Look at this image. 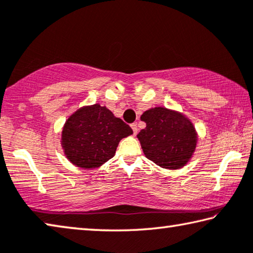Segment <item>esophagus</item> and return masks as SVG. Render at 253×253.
<instances>
[{"label": "esophagus", "mask_w": 253, "mask_h": 253, "mask_svg": "<svg viewBox=\"0 0 253 253\" xmlns=\"http://www.w3.org/2000/svg\"><path fill=\"white\" fill-rule=\"evenodd\" d=\"M130 127H131V129H133V131H134V135L137 134V124H136V123L131 124Z\"/></svg>", "instance_id": "esophagus-1"}]
</instances>
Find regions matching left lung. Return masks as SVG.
Returning <instances> with one entry per match:
<instances>
[{
	"instance_id": "obj_1",
	"label": "left lung",
	"mask_w": 253,
	"mask_h": 253,
	"mask_svg": "<svg viewBox=\"0 0 253 253\" xmlns=\"http://www.w3.org/2000/svg\"><path fill=\"white\" fill-rule=\"evenodd\" d=\"M141 120L146 127L137 138L148 160L169 170L181 169L190 162L198 134L187 116L166 107H155L144 111Z\"/></svg>"
}]
</instances>
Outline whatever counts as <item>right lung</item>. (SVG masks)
Instances as JSON below:
<instances>
[{
	"mask_svg": "<svg viewBox=\"0 0 253 253\" xmlns=\"http://www.w3.org/2000/svg\"><path fill=\"white\" fill-rule=\"evenodd\" d=\"M131 128L105 106H83L66 119L62 129L64 155L81 169H95L116 154L119 142Z\"/></svg>",
	"mask_w": 253,
	"mask_h": 253,
	"instance_id": "right-lung-1",
	"label": "right lung"
}]
</instances>
